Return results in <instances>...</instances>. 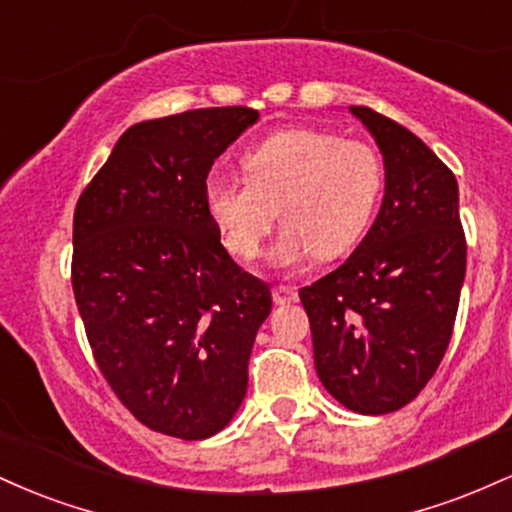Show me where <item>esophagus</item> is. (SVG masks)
<instances>
[{"label": "esophagus", "mask_w": 512, "mask_h": 512, "mask_svg": "<svg viewBox=\"0 0 512 512\" xmlns=\"http://www.w3.org/2000/svg\"><path fill=\"white\" fill-rule=\"evenodd\" d=\"M272 296L279 305H289V303L298 301V291L293 289V286H276V289L272 291Z\"/></svg>", "instance_id": "34e87169"}]
</instances>
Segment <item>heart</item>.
<instances>
[{"label": "heart", "mask_w": 512, "mask_h": 512, "mask_svg": "<svg viewBox=\"0 0 512 512\" xmlns=\"http://www.w3.org/2000/svg\"><path fill=\"white\" fill-rule=\"evenodd\" d=\"M240 166L245 180H207L204 207L226 250L243 260L262 250L281 211L286 223L272 248L279 267L354 248L385 187V161L373 144L317 127L274 132L250 146Z\"/></svg>", "instance_id": "heart-1"}]
</instances>
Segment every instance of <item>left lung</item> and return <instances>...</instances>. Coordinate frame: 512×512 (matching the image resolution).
I'll list each match as a JSON object with an SVG mask.
<instances>
[{"instance_id": "1", "label": "left lung", "mask_w": 512, "mask_h": 512, "mask_svg": "<svg viewBox=\"0 0 512 512\" xmlns=\"http://www.w3.org/2000/svg\"><path fill=\"white\" fill-rule=\"evenodd\" d=\"M385 161V197L349 260L301 303L325 390L358 414L402 409L433 378L452 337L467 269L452 170L390 117L351 105Z\"/></svg>"}]
</instances>
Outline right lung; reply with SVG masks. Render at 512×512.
I'll use <instances>...</instances> for the list:
<instances>
[{
  "instance_id": "add662e5",
  "label": "right lung",
  "mask_w": 512,
  "mask_h": 512,
  "mask_svg": "<svg viewBox=\"0 0 512 512\" xmlns=\"http://www.w3.org/2000/svg\"><path fill=\"white\" fill-rule=\"evenodd\" d=\"M257 117L233 105L132 125L76 202L72 286L88 344L134 419L173 438L204 440L236 416L272 310L204 207L211 166Z\"/></svg>"
}]
</instances>
